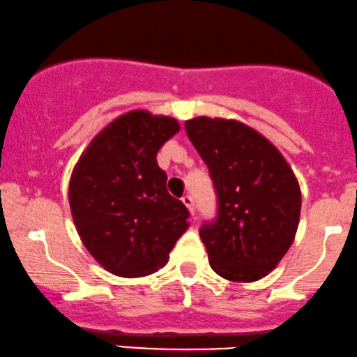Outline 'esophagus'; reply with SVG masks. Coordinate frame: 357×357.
<instances>
[{
	"mask_svg": "<svg viewBox=\"0 0 357 357\" xmlns=\"http://www.w3.org/2000/svg\"><path fill=\"white\" fill-rule=\"evenodd\" d=\"M182 202H183V205H185V207L188 208V212H190L192 215H194V212H195V205H194V199H192V195H185V197H182Z\"/></svg>",
	"mask_w": 357,
	"mask_h": 357,
	"instance_id": "obj_1",
	"label": "esophagus"
}]
</instances>
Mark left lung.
Returning <instances> with one entry per match:
<instances>
[{
  "instance_id": "1",
  "label": "left lung",
  "mask_w": 357,
  "mask_h": 357,
  "mask_svg": "<svg viewBox=\"0 0 357 357\" xmlns=\"http://www.w3.org/2000/svg\"><path fill=\"white\" fill-rule=\"evenodd\" d=\"M185 132L207 163L219 202L215 220L200 229L208 264L232 282L266 278L299 225L294 172L272 142L238 120L195 116Z\"/></svg>"
}]
</instances>
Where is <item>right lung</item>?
<instances>
[{"label": "right lung", "mask_w": 357, "mask_h": 357, "mask_svg": "<svg viewBox=\"0 0 357 357\" xmlns=\"http://www.w3.org/2000/svg\"><path fill=\"white\" fill-rule=\"evenodd\" d=\"M180 130L172 116H116L79 155L68 200L83 245L103 269L142 278L162 269L188 229V211L167 192L157 152Z\"/></svg>", "instance_id": "obj_1"}]
</instances>
